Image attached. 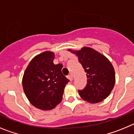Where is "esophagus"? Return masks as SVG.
I'll return each instance as SVG.
<instances>
[{"label":"esophagus","instance_id":"obj_1","mask_svg":"<svg viewBox=\"0 0 134 134\" xmlns=\"http://www.w3.org/2000/svg\"><path fill=\"white\" fill-rule=\"evenodd\" d=\"M68 79H69V80H70V81H72V80H73V76H72V74H69V75L68 76Z\"/></svg>","mask_w":134,"mask_h":134}]
</instances>
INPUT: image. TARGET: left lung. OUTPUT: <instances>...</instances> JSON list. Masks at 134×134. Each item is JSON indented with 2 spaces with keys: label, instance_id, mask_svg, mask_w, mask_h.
Returning <instances> with one entry per match:
<instances>
[{
  "label": "left lung",
  "instance_id": "obj_1",
  "mask_svg": "<svg viewBox=\"0 0 134 134\" xmlns=\"http://www.w3.org/2000/svg\"><path fill=\"white\" fill-rule=\"evenodd\" d=\"M68 51L76 55L86 73L87 84L79 90L80 97L91 103H97L106 99L115 83L114 68L109 60L97 51L88 47L80 50Z\"/></svg>",
  "mask_w": 134,
  "mask_h": 134
}]
</instances>
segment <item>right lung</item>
Listing matches in <instances>:
<instances>
[{
  "mask_svg": "<svg viewBox=\"0 0 134 134\" xmlns=\"http://www.w3.org/2000/svg\"><path fill=\"white\" fill-rule=\"evenodd\" d=\"M54 52L37 55L23 74V88L29 102L36 108L51 110L62 101L65 86L69 82L62 73V64H54Z\"/></svg>",
  "mask_w": 134,
  "mask_h": 134,
  "instance_id": "add662e5",
  "label": "right lung"
}]
</instances>
